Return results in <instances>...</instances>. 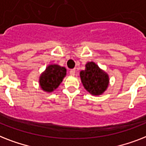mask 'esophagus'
<instances>
[{
  "instance_id": "34e87169",
  "label": "esophagus",
  "mask_w": 146,
  "mask_h": 146,
  "mask_svg": "<svg viewBox=\"0 0 146 146\" xmlns=\"http://www.w3.org/2000/svg\"><path fill=\"white\" fill-rule=\"evenodd\" d=\"M76 73V69H72L70 70V74L71 76H74L75 75Z\"/></svg>"
}]
</instances>
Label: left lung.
<instances>
[{
  "label": "left lung",
  "mask_w": 146,
  "mask_h": 146,
  "mask_svg": "<svg viewBox=\"0 0 146 146\" xmlns=\"http://www.w3.org/2000/svg\"><path fill=\"white\" fill-rule=\"evenodd\" d=\"M82 83L87 92L93 95H100L107 88L110 79L107 73L93 61L85 64V70L80 72Z\"/></svg>",
  "instance_id": "obj_1"
}]
</instances>
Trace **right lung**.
Wrapping results in <instances>:
<instances>
[{"instance_id": "1", "label": "right lung", "mask_w": 146, "mask_h": 146, "mask_svg": "<svg viewBox=\"0 0 146 146\" xmlns=\"http://www.w3.org/2000/svg\"><path fill=\"white\" fill-rule=\"evenodd\" d=\"M67 74V70L58 64H50L40 75V85L44 92H52L58 87Z\"/></svg>"}]
</instances>
